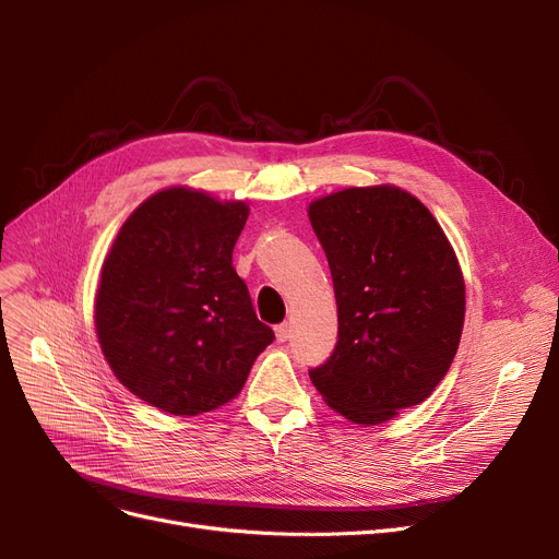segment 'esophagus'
I'll return each instance as SVG.
<instances>
[{"label":"esophagus","instance_id":"obj_1","mask_svg":"<svg viewBox=\"0 0 559 559\" xmlns=\"http://www.w3.org/2000/svg\"><path fill=\"white\" fill-rule=\"evenodd\" d=\"M274 333H276V340H278V342H287L289 335H292V326L285 321V324H278V326L274 329Z\"/></svg>","mask_w":559,"mask_h":559}]
</instances>
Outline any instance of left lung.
<instances>
[{
	"label": "left lung",
	"instance_id": "left-lung-1",
	"mask_svg": "<svg viewBox=\"0 0 559 559\" xmlns=\"http://www.w3.org/2000/svg\"><path fill=\"white\" fill-rule=\"evenodd\" d=\"M337 301L333 356L310 369L329 407L376 426L419 405L455 358L464 278L442 226L396 186L346 188L308 205Z\"/></svg>",
	"mask_w": 559,
	"mask_h": 559
}]
</instances>
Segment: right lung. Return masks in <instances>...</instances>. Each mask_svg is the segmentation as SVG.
<instances>
[{"instance_id":"1","label":"right lung","mask_w":559,"mask_h":559,"mask_svg":"<svg viewBox=\"0 0 559 559\" xmlns=\"http://www.w3.org/2000/svg\"><path fill=\"white\" fill-rule=\"evenodd\" d=\"M245 201L192 188L144 199L102 264L95 329L117 380L174 417L238 396L274 331L233 267Z\"/></svg>"}]
</instances>
